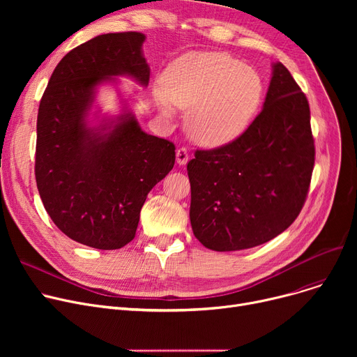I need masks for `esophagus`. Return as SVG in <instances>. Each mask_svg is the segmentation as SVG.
I'll return each mask as SVG.
<instances>
[{"mask_svg":"<svg viewBox=\"0 0 357 357\" xmlns=\"http://www.w3.org/2000/svg\"><path fill=\"white\" fill-rule=\"evenodd\" d=\"M188 159H190L188 150H186L185 147H179L176 150V162H178V165H185L186 162H188Z\"/></svg>","mask_w":357,"mask_h":357,"instance_id":"34e87169","label":"esophagus"}]
</instances>
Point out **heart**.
Here are the masks:
<instances>
[{
  "mask_svg": "<svg viewBox=\"0 0 357 357\" xmlns=\"http://www.w3.org/2000/svg\"><path fill=\"white\" fill-rule=\"evenodd\" d=\"M163 114L172 104L188 109L186 127L194 142L217 147L250 127L265 98L260 73L226 53H194L167 68L156 88Z\"/></svg>",
  "mask_w": 357,
  "mask_h": 357,
  "instance_id": "obj_1",
  "label": "heart"
}]
</instances>
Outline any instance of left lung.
<instances>
[{
  "label": "left lung",
  "instance_id": "left-lung-1",
  "mask_svg": "<svg viewBox=\"0 0 357 357\" xmlns=\"http://www.w3.org/2000/svg\"><path fill=\"white\" fill-rule=\"evenodd\" d=\"M310 105L276 62L264 109L236 140L190 160L194 236L215 252L250 249L285 231L301 213L314 169Z\"/></svg>",
  "mask_w": 357,
  "mask_h": 357
}]
</instances>
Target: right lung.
<instances>
[{"label": "right lung", "instance_id": "add662e5", "mask_svg": "<svg viewBox=\"0 0 357 357\" xmlns=\"http://www.w3.org/2000/svg\"><path fill=\"white\" fill-rule=\"evenodd\" d=\"M146 36L107 33L54 68L37 114L36 183L52 221L81 245L116 250L135 238L140 210L175 165V144L142 130L130 109L88 126L97 88L130 77L146 86Z\"/></svg>", "mask_w": 357, "mask_h": 357}]
</instances>
